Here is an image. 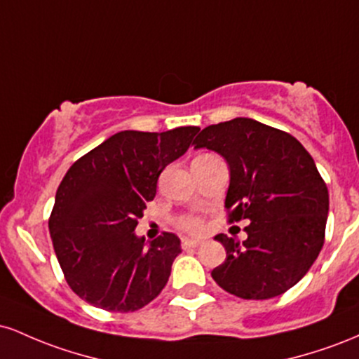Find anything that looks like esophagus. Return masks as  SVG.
<instances>
[{"mask_svg": "<svg viewBox=\"0 0 359 359\" xmlns=\"http://www.w3.org/2000/svg\"><path fill=\"white\" fill-rule=\"evenodd\" d=\"M203 243L199 240H189V238H184L182 240V248L184 250H189V248H197V246H201Z\"/></svg>", "mask_w": 359, "mask_h": 359, "instance_id": "34e87169", "label": "esophagus"}]
</instances>
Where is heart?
Returning <instances> with one entry per match:
<instances>
[{
    "mask_svg": "<svg viewBox=\"0 0 359 359\" xmlns=\"http://www.w3.org/2000/svg\"><path fill=\"white\" fill-rule=\"evenodd\" d=\"M179 226L187 233H201L204 229V222L201 217L196 216H185L179 221Z\"/></svg>",
    "mask_w": 359,
    "mask_h": 359,
    "instance_id": "obj_1",
    "label": "heart"
}]
</instances>
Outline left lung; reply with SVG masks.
Returning <instances> with one entry per match:
<instances>
[{
    "mask_svg": "<svg viewBox=\"0 0 359 359\" xmlns=\"http://www.w3.org/2000/svg\"><path fill=\"white\" fill-rule=\"evenodd\" d=\"M192 145L226 160L224 208L231 221H250L243 243L214 236L226 259L212 278L241 299L282 295L300 282L324 245L329 192L314 160L292 135L251 118L205 126Z\"/></svg>",
    "mask_w": 359,
    "mask_h": 359,
    "instance_id": "left-lung-1",
    "label": "left lung"
}]
</instances>
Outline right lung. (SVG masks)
Segmentation results:
<instances>
[{"label": "right lung", "mask_w": 359, "mask_h": 359, "mask_svg": "<svg viewBox=\"0 0 359 359\" xmlns=\"http://www.w3.org/2000/svg\"><path fill=\"white\" fill-rule=\"evenodd\" d=\"M199 126L162 133L119 131L69 168L57 189L48 231L69 287L111 312L145 307L167 285L180 240L135 233L168 163L191 147Z\"/></svg>", "instance_id": "add662e5"}]
</instances>
